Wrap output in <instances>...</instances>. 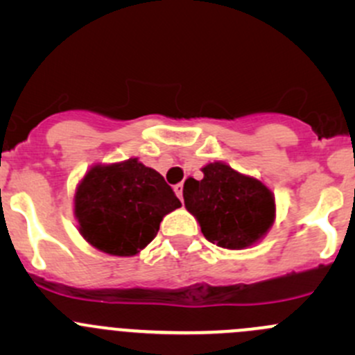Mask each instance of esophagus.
Listing matches in <instances>:
<instances>
[{"instance_id": "obj_1", "label": "esophagus", "mask_w": 355, "mask_h": 355, "mask_svg": "<svg viewBox=\"0 0 355 355\" xmlns=\"http://www.w3.org/2000/svg\"><path fill=\"white\" fill-rule=\"evenodd\" d=\"M173 191H175V194H177L178 196V199H184V185H182V184H177V185H175V187H173Z\"/></svg>"}]
</instances>
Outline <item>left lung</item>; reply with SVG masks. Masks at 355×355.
Returning a JSON list of instances; mask_svg holds the SVG:
<instances>
[{"label":"left lung","mask_w":355,"mask_h":355,"mask_svg":"<svg viewBox=\"0 0 355 355\" xmlns=\"http://www.w3.org/2000/svg\"><path fill=\"white\" fill-rule=\"evenodd\" d=\"M200 180L189 177L184 202L204 237L230 250L259 244L277 218V200L266 184L241 173L223 161L200 168Z\"/></svg>","instance_id":"1"}]
</instances>
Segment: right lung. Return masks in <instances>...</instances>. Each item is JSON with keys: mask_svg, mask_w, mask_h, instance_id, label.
Listing matches in <instances>:
<instances>
[{"mask_svg": "<svg viewBox=\"0 0 355 355\" xmlns=\"http://www.w3.org/2000/svg\"><path fill=\"white\" fill-rule=\"evenodd\" d=\"M180 206L161 173L139 157L94 163L73 192L78 234L94 249L120 257L141 254L161 220Z\"/></svg>", "mask_w": 355, "mask_h": 355, "instance_id": "right-lung-1", "label": "right lung"}]
</instances>
